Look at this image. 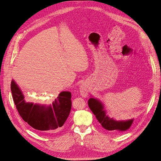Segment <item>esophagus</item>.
Masks as SVG:
<instances>
[{
    "label": "esophagus",
    "mask_w": 161,
    "mask_h": 161,
    "mask_svg": "<svg viewBox=\"0 0 161 161\" xmlns=\"http://www.w3.org/2000/svg\"><path fill=\"white\" fill-rule=\"evenodd\" d=\"M79 90H80V94L83 96H86L88 94V92L87 86L86 84H84L80 85V86L79 88Z\"/></svg>",
    "instance_id": "1"
}]
</instances>
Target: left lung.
Returning <instances> with one entry per match:
<instances>
[{"instance_id":"left-lung-1","label":"left lung","mask_w":161,"mask_h":161,"mask_svg":"<svg viewBox=\"0 0 161 161\" xmlns=\"http://www.w3.org/2000/svg\"><path fill=\"white\" fill-rule=\"evenodd\" d=\"M88 106L102 127L115 133H120L128 130L133 122V119L126 121H116L107 116L101 101L91 97L88 100Z\"/></svg>"}]
</instances>
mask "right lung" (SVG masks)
I'll return each mask as SVG.
<instances>
[{
  "label": "right lung",
  "instance_id": "1",
  "mask_svg": "<svg viewBox=\"0 0 161 161\" xmlns=\"http://www.w3.org/2000/svg\"><path fill=\"white\" fill-rule=\"evenodd\" d=\"M11 91L16 108L23 119L43 133H53L62 127L71 108V93L62 92L51 105L26 102L15 82H11Z\"/></svg>",
  "mask_w": 161,
  "mask_h": 161
}]
</instances>
